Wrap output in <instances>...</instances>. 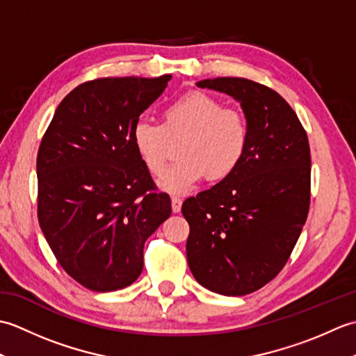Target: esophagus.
Returning <instances> with one entry per match:
<instances>
[{
  "label": "esophagus",
  "instance_id": "1",
  "mask_svg": "<svg viewBox=\"0 0 356 356\" xmlns=\"http://www.w3.org/2000/svg\"><path fill=\"white\" fill-rule=\"evenodd\" d=\"M182 203L184 200L177 197V195H174V197L171 199V208H172V213H179L180 209H182Z\"/></svg>",
  "mask_w": 356,
  "mask_h": 356
}]
</instances>
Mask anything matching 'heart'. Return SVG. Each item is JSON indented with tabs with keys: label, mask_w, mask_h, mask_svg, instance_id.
I'll list each match as a JSON object with an SVG mask.
<instances>
[{
	"label": "heart",
	"mask_w": 356,
	"mask_h": 356,
	"mask_svg": "<svg viewBox=\"0 0 356 356\" xmlns=\"http://www.w3.org/2000/svg\"><path fill=\"white\" fill-rule=\"evenodd\" d=\"M182 135L181 159L159 180L168 193L190 191L205 176L211 182L231 176L246 153L249 125L240 110L223 107L205 92H190L165 105L162 124L139 119L133 125L131 142L145 168L159 176L169 156L170 139Z\"/></svg>",
	"instance_id": "b5f03b06"
}]
</instances>
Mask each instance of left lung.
<instances>
[{"instance_id": "obj_1", "label": "left lung", "mask_w": 356, "mask_h": 356, "mask_svg": "<svg viewBox=\"0 0 356 356\" xmlns=\"http://www.w3.org/2000/svg\"><path fill=\"white\" fill-rule=\"evenodd\" d=\"M237 99L249 125L231 176L184 202L186 260L207 289L240 297L284 268L311 205V148L298 116L274 90L246 78L197 82Z\"/></svg>"}]
</instances>
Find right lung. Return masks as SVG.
<instances>
[{
    "instance_id": "right-lung-1",
    "label": "right lung",
    "mask_w": 356,
    "mask_h": 356,
    "mask_svg": "<svg viewBox=\"0 0 356 356\" xmlns=\"http://www.w3.org/2000/svg\"><path fill=\"white\" fill-rule=\"evenodd\" d=\"M97 78L67 95L36 157L38 220L58 263L90 291L130 286L145 240L171 216L131 142L133 125L168 86Z\"/></svg>"
}]
</instances>
